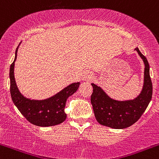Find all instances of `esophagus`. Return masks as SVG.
<instances>
[{
	"instance_id": "34e87169",
	"label": "esophagus",
	"mask_w": 159,
	"mask_h": 159,
	"mask_svg": "<svg viewBox=\"0 0 159 159\" xmlns=\"http://www.w3.org/2000/svg\"><path fill=\"white\" fill-rule=\"evenodd\" d=\"M92 73L90 71H84L82 74V80L83 81H90L92 78Z\"/></svg>"
}]
</instances>
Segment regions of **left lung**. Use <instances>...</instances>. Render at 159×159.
I'll return each instance as SVG.
<instances>
[{"label":"left lung","instance_id":"left-lung-1","mask_svg":"<svg viewBox=\"0 0 159 159\" xmlns=\"http://www.w3.org/2000/svg\"><path fill=\"white\" fill-rule=\"evenodd\" d=\"M135 50L144 62V82L141 93L135 99L118 101L110 98L100 87L95 84L90 102L96 119L100 125L114 129H124L134 125L139 120L151 101L152 84L149 75V65L138 48Z\"/></svg>","mask_w":159,"mask_h":159}]
</instances>
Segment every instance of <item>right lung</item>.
Masks as SVG:
<instances>
[{
	"label": "right lung",
	"mask_w": 159,
	"mask_h": 159,
	"mask_svg": "<svg viewBox=\"0 0 159 159\" xmlns=\"http://www.w3.org/2000/svg\"><path fill=\"white\" fill-rule=\"evenodd\" d=\"M19 46L16 50L14 61L10 69V94L13 103L21 114L30 123L36 126L49 127L61 124L66 118V114L64 111L66 100L68 97L77 91L80 82L71 84L48 99L36 100L26 98L17 88L14 77L15 61L16 60Z\"/></svg>",
	"instance_id": "1"
}]
</instances>
